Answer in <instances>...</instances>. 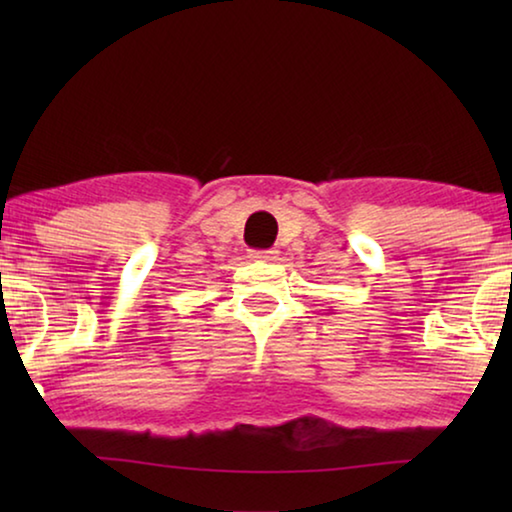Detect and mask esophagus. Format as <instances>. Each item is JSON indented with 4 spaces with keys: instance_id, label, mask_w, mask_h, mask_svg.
I'll return each instance as SVG.
<instances>
[{
    "instance_id": "obj_1",
    "label": "esophagus",
    "mask_w": 512,
    "mask_h": 512,
    "mask_svg": "<svg viewBox=\"0 0 512 512\" xmlns=\"http://www.w3.org/2000/svg\"><path fill=\"white\" fill-rule=\"evenodd\" d=\"M255 259H259V262H275L277 259V250H255L253 253Z\"/></svg>"
}]
</instances>
